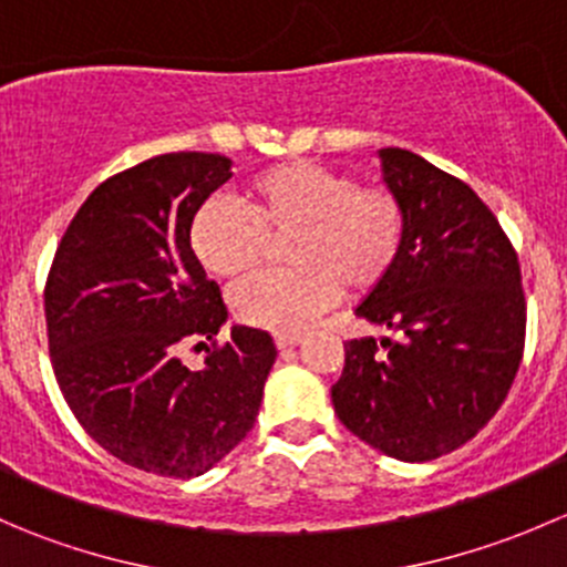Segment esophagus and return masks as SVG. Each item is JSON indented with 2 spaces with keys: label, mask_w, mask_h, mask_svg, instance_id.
Segmentation results:
<instances>
[{
  "label": "esophagus",
  "mask_w": 567,
  "mask_h": 567,
  "mask_svg": "<svg viewBox=\"0 0 567 567\" xmlns=\"http://www.w3.org/2000/svg\"><path fill=\"white\" fill-rule=\"evenodd\" d=\"M301 340H305V337H301V334H290V331H279V334H274V342H277L279 351H285V348L299 346Z\"/></svg>",
  "instance_id": "34e87169"
}]
</instances>
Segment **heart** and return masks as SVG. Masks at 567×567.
<instances>
[{"label":"heart","mask_w":567,"mask_h":567,"mask_svg":"<svg viewBox=\"0 0 567 567\" xmlns=\"http://www.w3.org/2000/svg\"><path fill=\"white\" fill-rule=\"evenodd\" d=\"M241 205L210 199L194 214L188 247L216 279L247 277L282 244L288 271L260 274L233 293L241 323L299 331L340 296H364L392 271L405 238V210L384 186L290 162L255 175Z\"/></svg>","instance_id":"b5f03b06"}]
</instances>
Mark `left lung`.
I'll list each match as a JSON object with an SVG mask.
<instances>
[{
  "mask_svg": "<svg viewBox=\"0 0 567 567\" xmlns=\"http://www.w3.org/2000/svg\"><path fill=\"white\" fill-rule=\"evenodd\" d=\"M379 158L405 238L357 316L398 340H348L331 403L370 447L422 463L458 450L499 411L522 364L527 301L511 238L466 183L403 147Z\"/></svg>",
  "mask_w": 567,
  "mask_h": 567,
  "instance_id": "8db88e82",
  "label": "left lung"
}]
</instances>
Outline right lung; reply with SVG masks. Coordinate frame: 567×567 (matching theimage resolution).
Segmentation results:
<instances>
[{
    "label": "right lung",
    "instance_id": "right-lung-1",
    "mask_svg": "<svg viewBox=\"0 0 567 567\" xmlns=\"http://www.w3.org/2000/svg\"><path fill=\"white\" fill-rule=\"evenodd\" d=\"M219 153H164L106 177L68 225L45 329L62 398L109 455L158 477H197L251 431L277 359L268 331L233 326L188 247L205 199L233 177ZM194 339L206 364L176 353Z\"/></svg>",
    "mask_w": 567,
    "mask_h": 567
}]
</instances>
